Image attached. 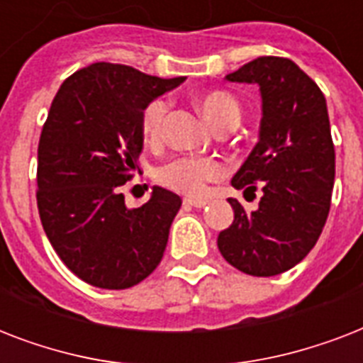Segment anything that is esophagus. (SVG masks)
Returning <instances> with one entry per match:
<instances>
[{"label":"esophagus","mask_w":363,"mask_h":363,"mask_svg":"<svg viewBox=\"0 0 363 363\" xmlns=\"http://www.w3.org/2000/svg\"><path fill=\"white\" fill-rule=\"evenodd\" d=\"M182 203L188 205V207H198V209H201V207H205V205L209 203L207 199H194V198H184L182 199Z\"/></svg>","instance_id":"34e87169"}]
</instances>
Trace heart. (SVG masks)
Masks as SVG:
<instances>
[{"label":"heart","instance_id":"heart-1","mask_svg":"<svg viewBox=\"0 0 363 363\" xmlns=\"http://www.w3.org/2000/svg\"><path fill=\"white\" fill-rule=\"evenodd\" d=\"M198 105L205 118L215 125L216 130L238 125L241 121V105L230 92L209 90L198 96ZM167 99L156 98L141 113V131L150 141H158L164 133L165 115H167ZM226 173V167L216 158L207 156H179L162 165L158 169V181L164 186L175 192L199 198L207 192L211 182L218 181Z\"/></svg>","mask_w":363,"mask_h":363}]
</instances>
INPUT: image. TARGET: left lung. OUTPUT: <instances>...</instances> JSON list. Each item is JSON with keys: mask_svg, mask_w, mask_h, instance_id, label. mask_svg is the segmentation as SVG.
Returning <instances> with one entry per match:
<instances>
[{"mask_svg": "<svg viewBox=\"0 0 363 363\" xmlns=\"http://www.w3.org/2000/svg\"><path fill=\"white\" fill-rule=\"evenodd\" d=\"M226 79L259 86V141L232 186L259 188L262 199L252 213L228 199L233 222L218 235V250L247 275H279L311 252L330 213L335 150L326 98L292 60L279 56L252 60Z\"/></svg>", "mask_w": 363, "mask_h": 363, "instance_id": "1", "label": "left lung"}]
</instances>
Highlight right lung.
Here are the masks:
<instances>
[{
    "instance_id": "1",
    "label": "right lung",
    "mask_w": 363,
    "mask_h": 363,
    "mask_svg": "<svg viewBox=\"0 0 363 363\" xmlns=\"http://www.w3.org/2000/svg\"><path fill=\"white\" fill-rule=\"evenodd\" d=\"M181 82L98 62L54 96L37 148V209L60 259L92 286H135L162 262L181 198L154 186L128 209L122 184L143 150V109Z\"/></svg>"
}]
</instances>
